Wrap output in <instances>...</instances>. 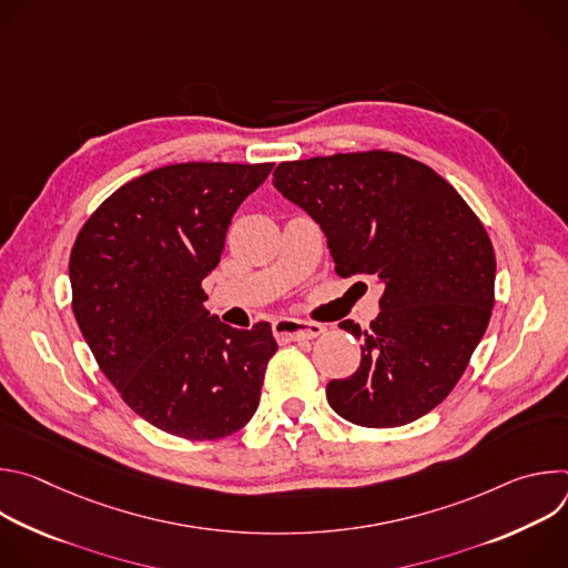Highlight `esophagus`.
I'll list each match as a JSON object with an SVG mask.
<instances>
[{
    "label": "esophagus",
    "instance_id": "1",
    "mask_svg": "<svg viewBox=\"0 0 568 568\" xmlns=\"http://www.w3.org/2000/svg\"><path fill=\"white\" fill-rule=\"evenodd\" d=\"M326 333V326L316 321H301V318H278L274 321V335L278 342H301L314 339Z\"/></svg>",
    "mask_w": 568,
    "mask_h": 568
}]
</instances>
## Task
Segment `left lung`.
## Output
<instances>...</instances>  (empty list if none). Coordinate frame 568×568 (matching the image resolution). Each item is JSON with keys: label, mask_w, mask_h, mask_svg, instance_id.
I'll return each instance as SVG.
<instances>
[{"label": "left lung", "mask_w": 568, "mask_h": 568, "mask_svg": "<svg viewBox=\"0 0 568 568\" xmlns=\"http://www.w3.org/2000/svg\"><path fill=\"white\" fill-rule=\"evenodd\" d=\"M274 186L328 237L342 278L384 285L371 328L342 321L359 368L326 386L353 425L414 423L465 373L495 305V250L476 213L438 173L388 150L283 161Z\"/></svg>", "instance_id": "obj_1"}]
</instances>
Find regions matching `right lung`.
<instances>
[{"label": "right lung", "instance_id": "1", "mask_svg": "<svg viewBox=\"0 0 568 568\" xmlns=\"http://www.w3.org/2000/svg\"><path fill=\"white\" fill-rule=\"evenodd\" d=\"M274 164L189 161L116 189L80 229L69 258L71 307L128 407L152 427L215 440L258 409L270 323L226 326L202 281L224 252L233 213Z\"/></svg>", "mask_w": 568, "mask_h": 568}]
</instances>
